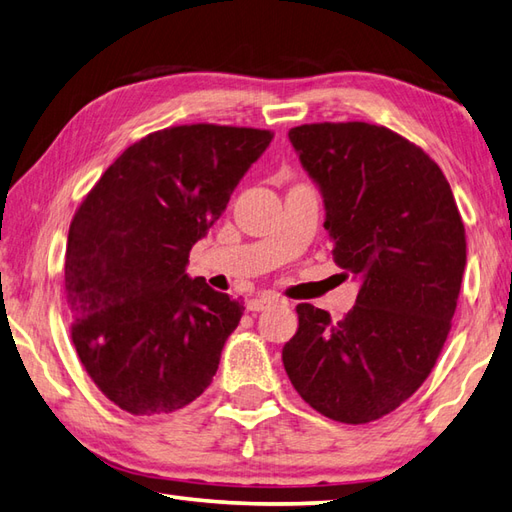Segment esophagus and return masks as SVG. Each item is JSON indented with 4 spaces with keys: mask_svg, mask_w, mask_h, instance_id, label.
Here are the masks:
<instances>
[{
    "mask_svg": "<svg viewBox=\"0 0 512 512\" xmlns=\"http://www.w3.org/2000/svg\"><path fill=\"white\" fill-rule=\"evenodd\" d=\"M275 303V297H270V295H262V297H255V299H250L248 301V312H259V310H264V308H268V306H273Z\"/></svg>",
    "mask_w": 512,
    "mask_h": 512,
    "instance_id": "esophagus-1",
    "label": "esophagus"
}]
</instances>
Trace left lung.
Masks as SVG:
<instances>
[{"label":"left lung","mask_w":512,"mask_h":512,"mask_svg":"<svg viewBox=\"0 0 512 512\" xmlns=\"http://www.w3.org/2000/svg\"><path fill=\"white\" fill-rule=\"evenodd\" d=\"M292 147L323 198L334 262L361 281L345 319L299 303L281 350L299 396L325 418L387 416L436 365L466 266L464 224L440 167L387 127H292Z\"/></svg>","instance_id":"8db88e82"}]
</instances>
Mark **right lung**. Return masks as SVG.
<instances>
[{
    "label": "right lung",
    "mask_w": 512,
    "mask_h": 512,
    "mask_svg": "<svg viewBox=\"0 0 512 512\" xmlns=\"http://www.w3.org/2000/svg\"><path fill=\"white\" fill-rule=\"evenodd\" d=\"M270 140L250 127L162 129L127 147L74 213L65 248L72 343L123 411H178L211 385L244 303L191 279L189 250Z\"/></svg>",
    "instance_id": "1"
}]
</instances>
